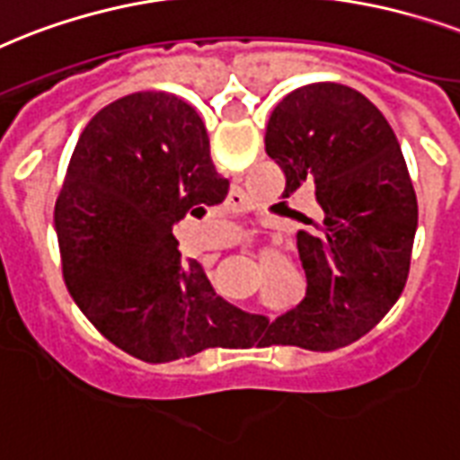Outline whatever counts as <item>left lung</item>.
Here are the masks:
<instances>
[{
  "instance_id": "1",
  "label": "left lung",
  "mask_w": 460,
  "mask_h": 460,
  "mask_svg": "<svg viewBox=\"0 0 460 460\" xmlns=\"http://www.w3.org/2000/svg\"><path fill=\"white\" fill-rule=\"evenodd\" d=\"M265 152L285 173L282 198L314 188L315 215L296 231L306 296L245 345L338 349L384 318L408 282L417 198L384 113L342 84H308L270 115ZM282 205V202H279Z\"/></svg>"
}]
</instances>
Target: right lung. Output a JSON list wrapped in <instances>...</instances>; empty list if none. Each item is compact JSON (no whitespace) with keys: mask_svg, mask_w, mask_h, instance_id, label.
<instances>
[{"mask_svg":"<svg viewBox=\"0 0 460 460\" xmlns=\"http://www.w3.org/2000/svg\"><path fill=\"white\" fill-rule=\"evenodd\" d=\"M198 111L139 91L101 108L79 135L55 205L65 285L96 331L149 364L234 342V308L198 261H183L173 224L219 205Z\"/></svg>","mask_w":460,"mask_h":460,"instance_id":"add662e5","label":"right lung"}]
</instances>
